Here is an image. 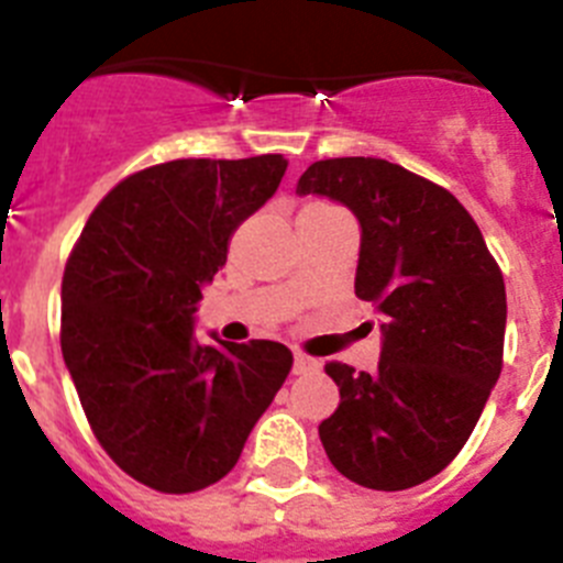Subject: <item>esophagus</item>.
Instances as JSON below:
<instances>
[{
	"instance_id": "obj_1",
	"label": "esophagus",
	"mask_w": 563,
	"mask_h": 563,
	"mask_svg": "<svg viewBox=\"0 0 563 563\" xmlns=\"http://www.w3.org/2000/svg\"><path fill=\"white\" fill-rule=\"evenodd\" d=\"M321 369V363L316 361V357L310 355H301V352H296L292 355V375H312V372Z\"/></svg>"
}]
</instances>
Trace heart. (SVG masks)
I'll list each match as a JSON object with an SVG mask.
<instances>
[{
    "instance_id": "b5f03b06",
    "label": "heart",
    "mask_w": 563,
    "mask_h": 563,
    "mask_svg": "<svg viewBox=\"0 0 563 563\" xmlns=\"http://www.w3.org/2000/svg\"><path fill=\"white\" fill-rule=\"evenodd\" d=\"M327 208H332V206H321V202H312V206H307L305 211H301V213H312V211H327Z\"/></svg>"
}]
</instances>
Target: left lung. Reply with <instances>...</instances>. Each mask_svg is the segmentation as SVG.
<instances>
[{
    "mask_svg": "<svg viewBox=\"0 0 563 563\" xmlns=\"http://www.w3.org/2000/svg\"><path fill=\"white\" fill-rule=\"evenodd\" d=\"M296 191L355 213V296L383 316L375 372L324 366L341 402L318 426L321 445L357 485H420L460 454L499 380L507 321L499 265L454 194L397 163L318 161Z\"/></svg>",
    "mask_w": 563,
    "mask_h": 563,
    "instance_id": "left-lung-1",
    "label": "left lung"
}]
</instances>
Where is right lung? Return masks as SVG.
Wrapping results in <instances>:
<instances>
[{
	"label": "right lung",
	"instance_id": "1",
	"mask_svg": "<svg viewBox=\"0 0 563 563\" xmlns=\"http://www.w3.org/2000/svg\"><path fill=\"white\" fill-rule=\"evenodd\" d=\"M285 172L282 154L143 168L98 202L67 258L62 352L84 415L114 465L161 494L220 482L290 375L285 343L194 338L233 231Z\"/></svg>",
	"mask_w": 563,
	"mask_h": 563
}]
</instances>
